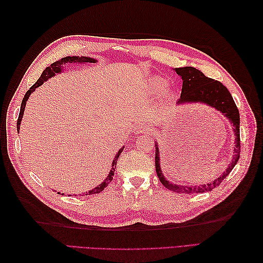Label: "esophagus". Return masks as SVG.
Listing matches in <instances>:
<instances>
[{
  "mask_svg": "<svg viewBox=\"0 0 263 263\" xmlns=\"http://www.w3.org/2000/svg\"><path fill=\"white\" fill-rule=\"evenodd\" d=\"M143 128H144V124H139V125L135 128V130H136V132H141V131L143 130Z\"/></svg>",
  "mask_w": 263,
  "mask_h": 263,
  "instance_id": "obj_1",
  "label": "esophagus"
}]
</instances>
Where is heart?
Instances as JSON below:
<instances>
[{
	"label": "heart",
	"instance_id": "b5f03b06",
	"mask_svg": "<svg viewBox=\"0 0 263 263\" xmlns=\"http://www.w3.org/2000/svg\"><path fill=\"white\" fill-rule=\"evenodd\" d=\"M153 86L156 89H161L164 87V80L163 79H159V78H156V79L153 80Z\"/></svg>",
	"mask_w": 263,
	"mask_h": 263
}]
</instances>
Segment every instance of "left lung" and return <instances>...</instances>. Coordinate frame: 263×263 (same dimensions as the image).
<instances>
[{
  "label": "left lung",
  "instance_id": "8db88e82",
  "mask_svg": "<svg viewBox=\"0 0 263 263\" xmlns=\"http://www.w3.org/2000/svg\"><path fill=\"white\" fill-rule=\"evenodd\" d=\"M176 73L182 77L183 85H182V92L181 98L178 100L180 103H187V102H201L208 104L212 107H215L217 110L221 111L227 119L233 123L234 132L236 137V144L234 149V155L232 163L228 166V168L224 172L219 178H217L215 182L201 186H184V185H174V184L166 181L163 173L160 171L159 165V150L157 144L155 143L156 155H155V166L156 172L161 184L171 191L180 192V193H202L206 191H211L212 189L217 187L219 184L225 180L226 176L230 174L232 170L237 164L239 154H241V143H239V113L238 108L234 102L231 92L228 89L222 85L221 82L211 79V78L205 77L200 70L192 68V66H185V68H177Z\"/></svg>",
  "mask_w": 263,
  "mask_h": 263
}]
</instances>
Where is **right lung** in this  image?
I'll list each match as a JSON object with an SVG mask.
<instances>
[{"instance_id": "obj_1", "label": "right lung", "mask_w": 263, "mask_h": 263, "mask_svg": "<svg viewBox=\"0 0 263 263\" xmlns=\"http://www.w3.org/2000/svg\"><path fill=\"white\" fill-rule=\"evenodd\" d=\"M79 62H80V63H95V62H96V61H95L93 59L85 58V57H83V58H79V57H66V58L61 59L60 61H58V62H54L53 64L49 65L48 68H46L45 70H44V72L42 73L41 78H39V79L37 80V82L35 83V85H32V86L30 87L29 90H28V91L26 92L24 99H22L19 117H18V121H16V128H18V131H19V128H20V123H21V120H22V115H24V111H25L26 102L28 100V97L30 96V93H31L33 90H35V89H36L37 87L43 85L44 81H46V80L48 79V78H51V77H53L55 73H59V72H61V68H62L63 65L74 64V63H79ZM122 150H123V148H121V149L119 150V153L116 154L115 158H114V161H113V165H111V171H110V173H109V175L107 176V178H106V180H105L102 184H100L99 186H96L95 189L90 190V191L86 192V194H83V195H88V194L90 195V194H95V193H99V192H102L103 190L108 185V184L110 183V181L113 180V175H114V172H115V168H116V161H117V159H119L120 155H121V153H122ZM62 194H63V193H62ZM80 195H81V194H80Z\"/></svg>"}]
</instances>
